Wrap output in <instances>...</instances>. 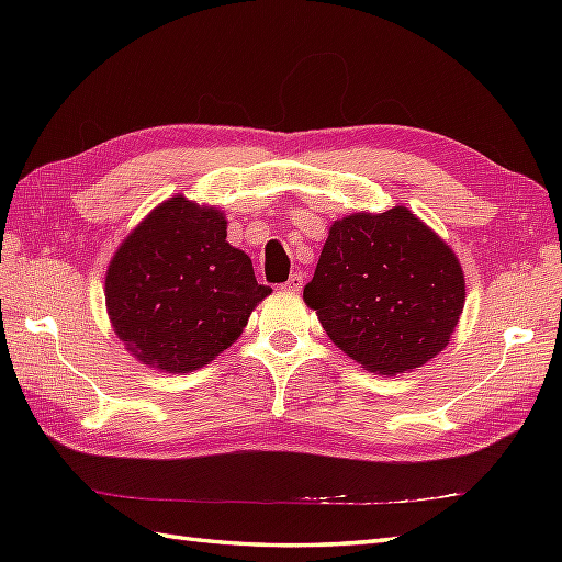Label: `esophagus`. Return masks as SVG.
Masks as SVG:
<instances>
[{
    "label": "esophagus",
    "instance_id": "obj_1",
    "mask_svg": "<svg viewBox=\"0 0 562 562\" xmlns=\"http://www.w3.org/2000/svg\"><path fill=\"white\" fill-rule=\"evenodd\" d=\"M302 284H304V274L302 272H294L292 278L288 280V284H284V290H288V292H300Z\"/></svg>",
    "mask_w": 562,
    "mask_h": 562
}]
</instances>
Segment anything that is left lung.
Returning <instances> with one entry per match:
<instances>
[{
  "mask_svg": "<svg viewBox=\"0 0 562 562\" xmlns=\"http://www.w3.org/2000/svg\"><path fill=\"white\" fill-rule=\"evenodd\" d=\"M304 302L350 360L396 376L447 348L463 312L465 280L445 238L396 205L328 226Z\"/></svg>",
  "mask_w": 562,
  "mask_h": 562,
  "instance_id": "left-lung-1",
  "label": "left lung"
}]
</instances>
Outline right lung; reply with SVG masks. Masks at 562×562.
<instances>
[{"instance_id":"1","label":"right lung","mask_w":562,"mask_h":562,"mask_svg":"<svg viewBox=\"0 0 562 562\" xmlns=\"http://www.w3.org/2000/svg\"><path fill=\"white\" fill-rule=\"evenodd\" d=\"M103 292L115 336L137 362L188 374L236 342L272 290L226 241L224 212L176 193L123 238Z\"/></svg>"}]
</instances>
